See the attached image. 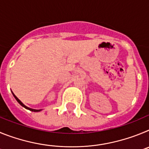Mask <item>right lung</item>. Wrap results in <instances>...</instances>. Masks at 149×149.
I'll return each instance as SVG.
<instances>
[{
    "label": "right lung",
    "instance_id": "right-lung-1",
    "mask_svg": "<svg viewBox=\"0 0 149 149\" xmlns=\"http://www.w3.org/2000/svg\"><path fill=\"white\" fill-rule=\"evenodd\" d=\"M12 93H13V96H14V98H15V99H16V101H18V103L20 104H21V105H22V107H24V108H25V109H27V110H30V111H33V112H39V111H41V110H35V109H32V108H30V107H28L25 106V105L24 104H23V103H22V101H20V100L18 99V98H17L16 96H15V95H14V93H13V92H12Z\"/></svg>",
    "mask_w": 149,
    "mask_h": 149
}]
</instances>
